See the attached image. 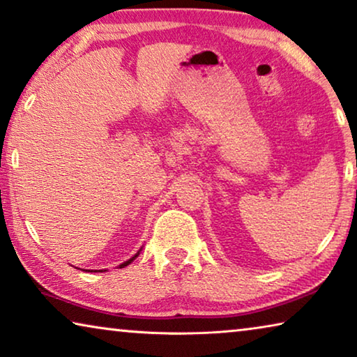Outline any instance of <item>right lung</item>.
Wrapping results in <instances>:
<instances>
[{
  "instance_id": "1",
  "label": "right lung",
  "mask_w": 357,
  "mask_h": 357,
  "mask_svg": "<svg viewBox=\"0 0 357 357\" xmlns=\"http://www.w3.org/2000/svg\"><path fill=\"white\" fill-rule=\"evenodd\" d=\"M141 250H142V247H141V248H139V252H137V253H136V255H135V257H131V258H130V259H128V261H125V263H121V264H120V268H125V266H128V264H131V263H132V261H135V259H136V258H137V257H139V253H141ZM104 271H105V269H104ZM100 273H102V271H100Z\"/></svg>"
}]
</instances>
